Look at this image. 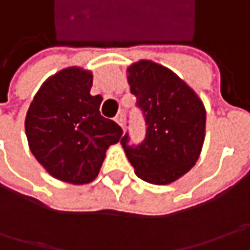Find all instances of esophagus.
Here are the masks:
<instances>
[{"label":"esophagus","mask_w":250,"mask_h":250,"mask_svg":"<svg viewBox=\"0 0 250 250\" xmlns=\"http://www.w3.org/2000/svg\"><path fill=\"white\" fill-rule=\"evenodd\" d=\"M115 121H117V124L120 125L121 128H124V125H125V118H124V112H118V115L115 117Z\"/></svg>","instance_id":"obj_1"}]
</instances>
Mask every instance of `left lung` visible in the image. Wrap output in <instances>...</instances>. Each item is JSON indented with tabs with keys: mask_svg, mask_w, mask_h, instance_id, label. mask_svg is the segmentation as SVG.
<instances>
[{
	"mask_svg": "<svg viewBox=\"0 0 250 250\" xmlns=\"http://www.w3.org/2000/svg\"><path fill=\"white\" fill-rule=\"evenodd\" d=\"M126 72L147 129L140 145H129L128 133L121 145L140 179L154 185L171 184L185 175L200 156L205 105L187 83L160 63L140 60Z\"/></svg>",
	"mask_w": 250,
	"mask_h": 250,
	"instance_id": "1",
	"label": "left lung"
}]
</instances>
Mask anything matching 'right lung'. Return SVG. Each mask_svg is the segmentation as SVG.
Masks as SVG:
<instances>
[{
    "label": "right lung",
    "instance_id": "add662e5",
    "mask_svg": "<svg viewBox=\"0 0 250 250\" xmlns=\"http://www.w3.org/2000/svg\"><path fill=\"white\" fill-rule=\"evenodd\" d=\"M93 75L69 66L48 78L26 114L30 151L54 178L89 184L99 175L105 151L122 129L100 114L101 96H91Z\"/></svg>",
    "mask_w": 250,
    "mask_h": 250
}]
</instances>
